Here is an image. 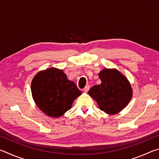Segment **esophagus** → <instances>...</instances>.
<instances>
[{"label": "esophagus", "instance_id": "34e87169", "mask_svg": "<svg viewBox=\"0 0 159 159\" xmlns=\"http://www.w3.org/2000/svg\"><path fill=\"white\" fill-rule=\"evenodd\" d=\"M89 89H90V85H86L84 88H83V91H84L85 93H87L88 91L89 90Z\"/></svg>", "mask_w": 159, "mask_h": 159}]
</instances>
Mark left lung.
<instances>
[{
    "mask_svg": "<svg viewBox=\"0 0 159 159\" xmlns=\"http://www.w3.org/2000/svg\"><path fill=\"white\" fill-rule=\"evenodd\" d=\"M99 85H94L88 95L107 114L119 113L128 105L133 96V89L124 75L116 69L104 68L99 73Z\"/></svg>",
    "mask_w": 159,
    "mask_h": 159,
    "instance_id": "left-lung-1",
    "label": "left lung"
}]
</instances>
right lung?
I'll use <instances>...</instances> for the list:
<instances>
[{
	"mask_svg": "<svg viewBox=\"0 0 159 159\" xmlns=\"http://www.w3.org/2000/svg\"><path fill=\"white\" fill-rule=\"evenodd\" d=\"M31 90L37 107L53 118L63 116L82 94L74 82L67 79L62 70L55 67L38 72L32 79Z\"/></svg>",
	"mask_w": 159,
	"mask_h": 159,
	"instance_id": "right-lung-1",
	"label": "right lung"
}]
</instances>
